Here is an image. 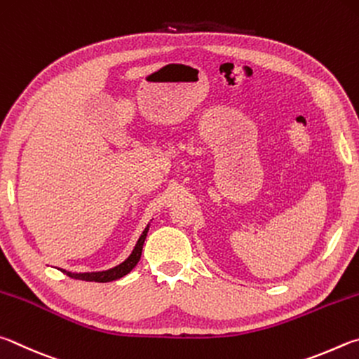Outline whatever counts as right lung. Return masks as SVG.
<instances>
[{
	"instance_id": "1",
	"label": "right lung",
	"mask_w": 359,
	"mask_h": 359,
	"mask_svg": "<svg viewBox=\"0 0 359 359\" xmlns=\"http://www.w3.org/2000/svg\"><path fill=\"white\" fill-rule=\"evenodd\" d=\"M148 233V227L144 229V231L142 233V236L138 238V241L135 244L134 250H132V254L129 255V259L123 262L121 265H118L111 269H107V271H100V273H69L66 269H61L62 273L69 278L72 279H79V280H88V282H111V280H116L119 278H123L128 273L132 271V268H134L138 260H140V255H142V249H143V243H144V238H147Z\"/></svg>"
}]
</instances>
